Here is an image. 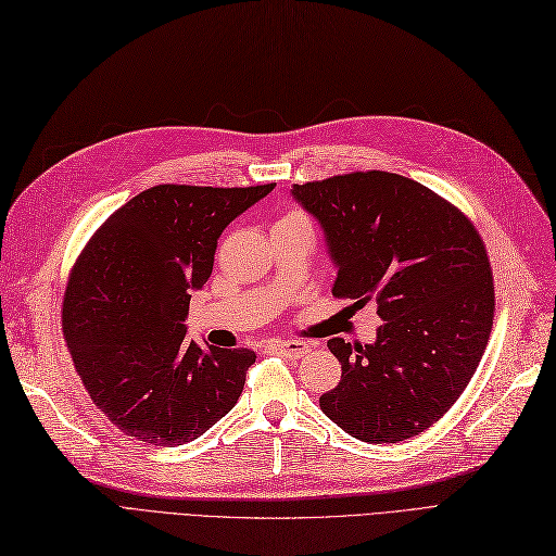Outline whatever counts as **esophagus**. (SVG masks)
<instances>
[{"label":"esophagus","instance_id":"34e87169","mask_svg":"<svg viewBox=\"0 0 556 556\" xmlns=\"http://www.w3.org/2000/svg\"><path fill=\"white\" fill-rule=\"evenodd\" d=\"M271 348L288 359H301L304 355H308V350H311V345L304 341H276V343H271Z\"/></svg>","mask_w":556,"mask_h":556}]
</instances>
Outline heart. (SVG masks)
<instances>
[{"instance_id": "b5f03b06", "label": "heart", "mask_w": 556, "mask_h": 556, "mask_svg": "<svg viewBox=\"0 0 556 556\" xmlns=\"http://www.w3.org/2000/svg\"><path fill=\"white\" fill-rule=\"evenodd\" d=\"M288 217H299V220H306V217L299 215V213H292V215H288Z\"/></svg>"}]
</instances>
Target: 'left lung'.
<instances>
[{
  "label": "left lung",
  "instance_id": "8db88e82",
  "mask_svg": "<svg viewBox=\"0 0 556 556\" xmlns=\"http://www.w3.org/2000/svg\"><path fill=\"white\" fill-rule=\"evenodd\" d=\"M336 268L333 294L376 301L366 345L331 339L341 382L319 408L352 439L399 443L450 410L482 359L494 319L484 245L466 217L425 185L359 172L292 185Z\"/></svg>",
  "mask_w": 556,
  "mask_h": 556
}]
</instances>
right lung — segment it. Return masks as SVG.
<instances>
[{"instance_id": "right-lung-1", "label": "right lung", "mask_w": 556, "mask_h": 556, "mask_svg": "<svg viewBox=\"0 0 556 556\" xmlns=\"http://www.w3.org/2000/svg\"><path fill=\"white\" fill-rule=\"evenodd\" d=\"M274 188L157 185L117 208L80 255L64 339L90 399L127 435L182 445L237 406L255 352L185 341V319L225 227Z\"/></svg>"}]
</instances>
